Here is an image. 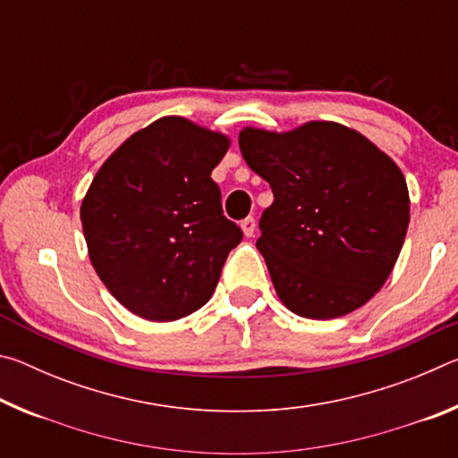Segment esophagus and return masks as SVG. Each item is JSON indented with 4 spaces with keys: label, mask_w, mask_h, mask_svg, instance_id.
Returning a JSON list of instances; mask_svg holds the SVG:
<instances>
[{
    "label": "esophagus",
    "mask_w": 458,
    "mask_h": 458,
    "mask_svg": "<svg viewBox=\"0 0 458 458\" xmlns=\"http://www.w3.org/2000/svg\"><path fill=\"white\" fill-rule=\"evenodd\" d=\"M240 226H242L244 236H252L254 230H257V222H254L252 216H248V218H244L242 222H240Z\"/></svg>",
    "instance_id": "34e87169"
}]
</instances>
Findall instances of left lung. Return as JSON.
Here are the masks:
<instances>
[{"instance_id":"obj_1","label":"left lung","mask_w":458,"mask_h":458,"mask_svg":"<svg viewBox=\"0 0 458 458\" xmlns=\"http://www.w3.org/2000/svg\"><path fill=\"white\" fill-rule=\"evenodd\" d=\"M242 157L270 183L257 248L276 294L307 319L366 305L390 276L410 222L408 185L377 147L339 123L244 129Z\"/></svg>"}]
</instances>
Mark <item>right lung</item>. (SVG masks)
<instances>
[{"instance_id": "obj_1", "label": "right lung", "mask_w": 458, "mask_h": 458, "mask_svg": "<svg viewBox=\"0 0 458 458\" xmlns=\"http://www.w3.org/2000/svg\"><path fill=\"white\" fill-rule=\"evenodd\" d=\"M230 141L180 117L137 131L108 157L81 206L89 257L131 313L175 321L210 301L242 230L212 180Z\"/></svg>"}]
</instances>
